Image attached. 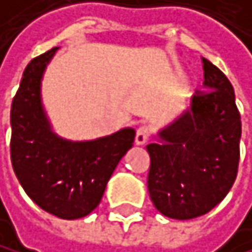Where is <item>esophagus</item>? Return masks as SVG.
<instances>
[{"label": "esophagus", "instance_id": "esophagus-1", "mask_svg": "<svg viewBox=\"0 0 252 252\" xmlns=\"http://www.w3.org/2000/svg\"><path fill=\"white\" fill-rule=\"evenodd\" d=\"M149 127L148 126H140L137 129V134H135V145L137 146H143L146 145L148 140H149Z\"/></svg>", "mask_w": 252, "mask_h": 252}]
</instances>
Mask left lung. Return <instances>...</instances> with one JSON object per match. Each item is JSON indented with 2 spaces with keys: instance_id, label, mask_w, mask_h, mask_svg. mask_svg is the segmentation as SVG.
I'll list each match as a JSON object with an SVG mask.
<instances>
[{
  "instance_id": "obj_1",
  "label": "left lung",
  "mask_w": 252,
  "mask_h": 252,
  "mask_svg": "<svg viewBox=\"0 0 252 252\" xmlns=\"http://www.w3.org/2000/svg\"><path fill=\"white\" fill-rule=\"evenodd\" d=\"M208 92L194 95L189 109L158 130L146 146L148 191L157 211L175 220L209 213L236 180L242 122L226 75L203 58Z\"/></svg>"
}]
</instances>
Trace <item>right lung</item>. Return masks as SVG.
<instances>
[{
    "label": "right lung",
    "mask_w": 252,
    "mask_h": 252,
    "mask_svg": "<svg viewBox=\"0 0 252 252\" xmlns=\"http://www.w3.org/2000/svg\"><path fill=\"white\" fill-rule=\"evenodd\" d=\"M58 47L27 64L10 109V157L16 179L33 202L60 219L75 220L98 206L118 161L132 148L135 130L72 141L54 132L41 98L46 67Z\"/></svg>",
    "instance_id": "1"
}]
</instances>
